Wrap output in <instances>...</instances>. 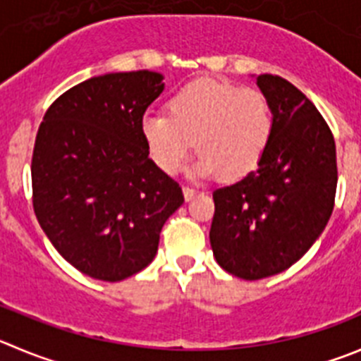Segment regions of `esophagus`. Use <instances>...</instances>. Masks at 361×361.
<instances>
[{
	"mask_svg": "<svg viewBox=\"0 0 361 361\" xmlns=\"http://www.w3.org/2000/svg\"><path fill=\"white\" fill-rule=\"evenodd\" d=\"M183 193H184V198H186V200L190 202V200H193V198H195V195H197L198 191L195 190V188L184 186V188H183Z\"/></svg>",
	"mask_w": 361,
	"mask_h": 361,
	"instance_id": "1",
	"label": "esophagus"
}]
</instances>
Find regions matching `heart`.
<instances>
[{"label":"heart","mask_w":361,"mask_h":361,"mask_svg":"<svg viewBox=\"0 0 361 361\" xmlns=\"http://www.w3.org/2000/svg\"><path fill=\"white\" fill-rule=\"evenodd\" d=\"M142 133L152 159L166 173H175L197 147L200 156L191 175L218 173L223 180H239L262 161L273 113L266 95L255 88L197 80L168 101V115L143 116Z\"/></svg>","instance_id":"1"}]
</instances>
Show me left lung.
<instances>
[{
	"label": "left lung",
	"instance_id": "obj_1",
	"mask_svg": "<svg viewBox=\"0 0 361 361\" xmlns=\"http://www.w3.org/2000/svg\"><path fill=\"white\" fill-rule=\"evenodd\" d=\"M257 85L273 113V133L259 168L212 193V253L243 280L289 269L322 234L337 191V150L310 99L280 75Z\"/></svg>",
	"mask_w": 361,
	"mask_h": 361
}]
</instances>
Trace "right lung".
Listing matches in <instances>:
<instances>
[{
    "label": "right lung",
    "instance_id": "obj_1",
    "mask_svg": "<svg viewBox=\"0 0 361 361\" xmlns=\"http://www.w3.org/2000/svg\"><path fill=\"white\" fill-rule=\"evenodd\" d=\"M163 90L159 72L90 78L51 104L37 133L35 216L58 253L95 280L120 281L149 266L161 228L184 202L142 133Z\"/></svg>",
    "mask_w": 361,
    "mask_h": 361
}]
</instances>
